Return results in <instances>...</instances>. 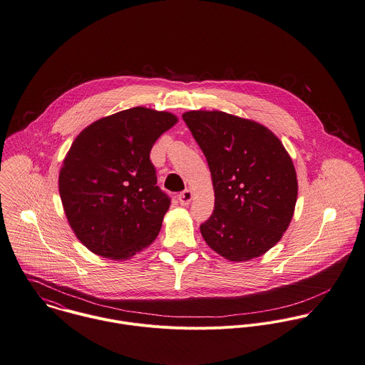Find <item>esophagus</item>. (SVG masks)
Returning a JSON list of instances; mask_svg holds the SVG:
<instances>
[{
	"label": "esophagus",
	"instance_id": "34e87169",
	"mask_svg": "<svg viewBox=\"0 0 365 365\" xmlns=\"http://www.w3.org/2000/svg\"><path fill=\"white\" fill-rule=\"evenodd\" d=\"M192 199H193V193H192L190 190H185V192H182V193L178 196V200H179V203H180L182 206L190 205Z\"/></svg>",
	"mask_w": 365,
	"mask_h": 365
}]
</instances>
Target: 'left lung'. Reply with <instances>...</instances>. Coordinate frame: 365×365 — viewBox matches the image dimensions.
<instances>
[{
	"instance_id": "1",
	"label": "left lung",
	"mask_w": 365,
	"mask_h": 365,
	"mask_svg": "<svg viewBox=\"0 0 365 365\" xmlns=\"http://www.w3.org/2000/svg\"><path fill=\"white\" fill-rule=\"evenodd\" d=\"M182 117L212 173L215 210L200 225L205 241L231 262L264 255L294 213L297 178L288 150L250 118L217 110H192Z\"/></svg>"
}]
</instances>
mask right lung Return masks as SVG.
Here are the masks:
<instances>
[{
  "instance_id": "obj_1",
  "label": "right lung",
  "mask_w": 365,
  "mask_h": 365,
  "mask_svg": "<svg viewBox=\"0 0 365 365\" xmlns=\"http://www.w3.org/2000/svg\"><path fill=\"white\" fill-rule=\"evenodd\" d=\"M178 117L134 107L87 125L59 170V193L77 240L93 254L127 261L158 237L170 200L149 153Z\"/></svg>"
}]
</instances>
